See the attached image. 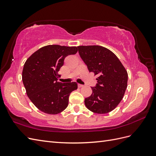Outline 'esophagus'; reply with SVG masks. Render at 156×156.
<instances>
[{"label":"esophagus","instance_id":"1","mask_svg":"<svg viewBox=\"0 0 156 156\" xmlns=\"http://www.w3.org/2000/svg\"><path fill=\"white\" fill-rule=\"evenodd\" d=\"M83 87V85H82V84H78V87H79V88H81V87Z\"/></svg>","mask_w":156,"mask_h":156}]
</instances>
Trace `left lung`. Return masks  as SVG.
<instances>
[{"label":"left lung","mask_w":156,"mask_h":156,"mask_svg":"<svg viewBox=\"0 0 156 156\" xmlns=\"http://www.w3.org/2000/svg\"><path fill=\"white\" fill-rule=\"evenodd\" d=\"M79 53L93 72L97 84L91 87L92 94L85 98L88 110L98 114H106L119 104L127 87V72L119 58L111 51L100 45L78 46Z\"/></svg>","instance_id":"8db88e82"}]
</instances>
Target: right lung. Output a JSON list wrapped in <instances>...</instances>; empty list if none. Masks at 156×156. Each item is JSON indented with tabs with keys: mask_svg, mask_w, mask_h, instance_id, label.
Instances as JSON below:
<instances>
[{
	"mask_svg": "<svg viewBox=\"0 0 156 156\" xmlns=\"http://www.w3.org/2000/svg\"><path fill=\"white\" fill-rule=\"evenodd\" d=\"M77 47L49 45L30 56L24 64L22 80L30 101L46 114L56 115L68 105L70 93L77 89L75 82H58L64 58L77 53Z\"/></svg>",
	"mask_w": 156,
	"mask_h": 156,
	"instance_id": "right-lung-1",
	"label": "right lung"
}]
</instances>
